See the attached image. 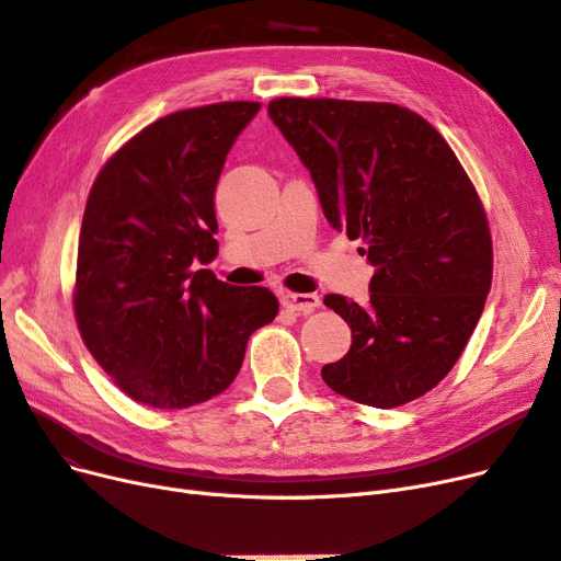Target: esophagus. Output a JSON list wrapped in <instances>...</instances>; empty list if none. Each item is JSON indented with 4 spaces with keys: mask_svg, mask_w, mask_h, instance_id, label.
Here are the masks:
<instances>
[{
    "mask_svg": "<svg viewBox=\"0 0 561 561\" xmlns=\"http://www.w3.org/2000/svg\"><path fill=\"white\" fill-rule=\"evenodd\" d=\"M282 305L291 312L310 314L321 305V298L317 294H282Z\"/></svg>",
    "mask_w": 561,
    "mask_h": 561,
    "instance_id": "1",
    "label": "esophagus"
}]
</instances>
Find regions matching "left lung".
<instances>
[{
  "label": "left lung",
  "mask_w": 561,
  "mask_h": 561,
  "mask_svg": "<svg viewBox=\"0 0 561 561\" xmlns=\"http://www.w3.org/2000/svg\"><path fill=\"white\" fill-rule=\"evenodd\" d=\"M267 114L310 170L329 224L364 242L375 267L368 305L323 298L352 329L323 382L385 410L420 399L457 364L492 286L473 182L443 135L399 104L277 98Z\"/></svg>",
  "instance_id": "8db88e82"
}]
</instances>
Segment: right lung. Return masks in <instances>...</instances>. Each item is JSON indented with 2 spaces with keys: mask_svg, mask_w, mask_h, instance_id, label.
Here are the masks:
<instances>
[{
  "mask_svg": "<svg viewBox=\"0 0 561 561\" xmlns=\"http://www.w3.org/2000/svg\"><path fill=\"white\" fill-rule=\"evenodd\" d=\"M261 102L162 116L104 162L79 232L75 302L83 345L137 403H205L240 373L249 335L279 300L216 279L214 188Z\"/></svg>",
  "mask_w": 561,
  "mask_h": 561,
  "instance_id": "add662e5",
  "label": "right lung"
}]
</instances>
